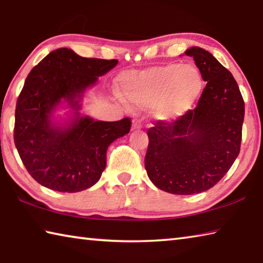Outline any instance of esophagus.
Listing matches in <instances>:
<instances>
[{
	"label": "esophagus",
	"instance_id": "obj_1",
	"mask_svg": "<svg viewBox=\"0 0 263 263\" xmlns=\"http://www.w3.org/2000/svg\"><path fill=\"white\" fill-rule=\"evenodd\" d=\"M141 121L140 119H138V118H135L132 121V128L133 130H139V128H141Z\"/></svg>",
	"mask_w": 263,
	"mask_h": 263
}]
</instances>
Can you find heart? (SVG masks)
<instances>
[{
  "label": "heart",
  "instance_id": "heart-1",
  "mask_svg": "<svg viewBox=\"0 0 263 263\" xmlns=\"http://www.w3.org/2000/svg\"><path fill=\"white\" fill-rule=\"evenodd\" d=\"M203 85L197 66L169 63L124 73L119 79V92L132 106L152 107L155 118L174 121L194 106Z\"/></svg>",
  "mask_w": 263,
  "mask_h": 263
}]
</instances>
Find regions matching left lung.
Here are the masks:
<instances>
[{"instance_id":"obj_1","label":"left lung","mask_w":263,"mask_h":263,"mask_svg":"<svg viewBox=\"0 0 263 263\" xmlns=\"http://www.w3.org/2000/svg\"><path fill=\"white\" fill-rule=\"evenodd\" d=\"M185 55L193 57L206 87L192 110L148 128L145 168L156 187L191 195L216 185L237 159L245 103L232 73L211 52L192 47Z\"/></svg>"}]
</instances>
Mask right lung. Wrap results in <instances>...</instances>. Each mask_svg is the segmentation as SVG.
<instances>
[{"label":"right lung","mask_w":263,"mask_h":263,"mask_svg":"<svg viewBox=\"0 0 263 263\" xmlns=\"http://www.w3.org/2000/svg\"><path fill=\"white\" fill-rule=\"evenodd\" d=\"M117 63L60 48L28 73L17 100L13 140L28 174L45 187L73 193L93 186L106 168L109 145L130 132L128 117L103 122L78 112L85 89ZM62 101L75 110L74 121L64 128L51 123Z\"/></svg>","instance_id":"right-lung-1"}]
</instances>
